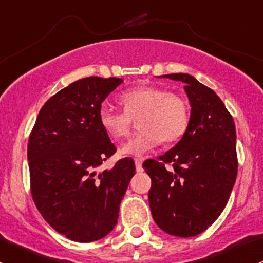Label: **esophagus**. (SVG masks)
<instances>
[{
	"instance_id": "obj_1",
	"label": "esophagus",
	"mask_w": 263,
	"mask_h": 263,
	"mask_svg": "<svg viewBox=\"0 0 263 263\" xmlns=\"http://www.w3.org/2000/svg\"><path fill=\"white\" fill-rule=\"evenodd\" d=\"M135 165H136L137 173H142V160L136 159V160H135Z\"/></svg>"
}]
</instances>
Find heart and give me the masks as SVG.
I'll return each instance as SVG.
<instances>
[{"instance_id":"1","label":"heart","mask_w":263,"mask_h":263,"mask_svg":"<svg viewBox=\"0 0 263 263\" xmlns=\"http://www.w3.org/2000/svg\"><path fill=\"white\" fill-rule=\"evenodd\" d=\"M123 112L102 106L99 123L110 137L126 139L131 134L132 121L139 120L141 131L123 143L120 153L140 157L160 143H174L186 134L190 124V106L186 99L167 89L143 85L120 97Z\"/></svg>"}]
</instances>
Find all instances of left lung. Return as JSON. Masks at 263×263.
<instances>
[{
  "label": "left lung",
  "instance_id": "1",
  "mask_svg": "<svg viewBox=\"0 0 263 263\" xmlns=\"http://www.w3.org/2000/svg\"><path fill=\"white\" fill-rule=\"evenodd\" d=\"M161 77L185 84L190 124L171 150L142 166L153 181L148 203L154 220L166 233L186 238L203 233L228 203L238 170L236 126L222 99L194 77Z\"/></svg>",
  "mask_w": 263,
  "mask_h": 263
}]
</instances>
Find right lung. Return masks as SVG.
<instances>
[{
  "mask_svg": "<svg viewBox=\"0 0 263 263\" xmlns=\"http://www.w3.org/2000/svg\"><path fill=\"white\" fill-rule=\"evenodd\" d=\"M122 82L88 77L71 83L44 104L30 134L27 160L35 205L71 241H98L115 228L136 171L134 160L124 157L98 173L116 153L99 123V109Z\"/></svg>",
  "mask_w": 263,
  "mask_h": 263,
  "instance_id": "right-lung-1",
  "label": "right lung"
}]
</instances>
